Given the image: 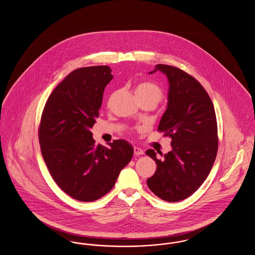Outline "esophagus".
<instances>
[{"instance_id": "34e87169", "label": "esophagus", "mask_w": 255, "mask_h": 255, "mask_svg": "<svg viewBox=\"0 0 255 255\" xmlns=\"http://www.w3.org/2000/svg\"><path fill=\"white\" fill-rule=\"evenodd\" d=\"M133 153L135 156H140V155H143V150L138 148V147H133Z\"/></svg>"}]
</instances>
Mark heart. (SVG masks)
<instances>
[{
	"label": "heart",
	"mask_w": 255,
	"mask_h": 255,
	"mask_svg": "<svg viewBox=\"0 0 255 255\" xmlns=\"http://www.w3.org/2000/svg\"><path fill=\"white\" fill-rule=\"evenodd\" d=\"M134 93L136 97L148 98L154 101L156 105L163 98V93L161 89L151 82H141L137 84L134 89Z\"/></svg>",
	"instance_id": "heart-1"
}]
</instances>
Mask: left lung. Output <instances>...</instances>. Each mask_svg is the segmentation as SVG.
Here are the masks:
<instances>
[{
  "label": "left lung",
  "mask_w": 255,
  "mask_h": 255,
  "mask_svg": "<svg viewBox=\"0 0 255 255\" xmlns=\"http://www.w3.org/2000/svg\"><path fill=\"white\" fill-rule=\"evenodd\" d=\"M157 71L169 83L167 108L158 130L172 138V150L162 159L153 149L146 151L157 163L147 185L158 198L174 203L193 194L206 181L218 151L217 121L210 97L194 77L162 64L149 73Z\"/></svg>",
  "instance_id": "8db88e82"
}]
</instances>
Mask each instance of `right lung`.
I'll return each instance as SVG.
<instances>
[{
	"instance_id": "obj_1",
	"label": "right lung",
	"mask_w": 255,
	"mask_h": 255,
	"mask_svg": "<svg viewBox=\"0 0 255 255\" xmlns=\"http://www.w3.org/2000/svg\"><path fill=\"white\" fill-rule=\"evenodd\" d=\"M111 73L108 66H96L67 75L48 98L39 126L42 156L52 179L81 202L107 194L133 157L126 140H114L109 148L97 145L91 132Z\"/></svg>"
}]
</instances>
